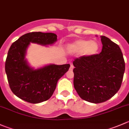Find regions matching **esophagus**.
I'll list each match as a JSON object with an SVG mask.
<instances>
[{
  "mask_svg": "<svg viewBox=\"0 0 129 129\" xmlns=\"http://www.w3.org/2000/svg\"><path fill=\"white\" fill-rule=\"evenodd\" d=\"M73 69H74V66L72 64H71V67H70V70H71V71H72V70H73Z\"/></svg>",
  "mask_w": 129,
  "mask_h": 129,
  "instance_id": "34e87169",
  "label": "esophagus"
}]
</instances>
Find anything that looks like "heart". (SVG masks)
I'll return each instance as SVG.
<instances>
[{
  "instance_id": "heart-1",
  "label": "heart",
  "mask_w": 129,
  "mask_h": 129,
  "mask_svg": "<svg viewBox=\"0 0 129 129\" xmlns=\"http://www.w3.org/2000/svg\"><path fill=\"white\" fill-rule=\"evenodd\" d=\"M68 49L72 53H82L84 56H92L96 54L99 49V45L96 41L78 40L68 46Z\"/></svg>"
}]
</instances>
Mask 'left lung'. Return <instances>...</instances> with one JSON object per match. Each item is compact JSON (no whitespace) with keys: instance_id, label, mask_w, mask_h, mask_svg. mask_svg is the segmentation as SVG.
<instances>
[{"instance_id":"obj_1","label":"left lung","mask_w":129,"mask_h":129,"mask_svg":"<svg viewBox=\"0 0 129 129\" xmlns=\"http://www.w3.org/2000/svg\"><path fill=\"white\" fill-rule=\"evenodd\" d=\"M100 54L81 56L73 62L74 86L79 96L90 103H100L120 88L125 61L119 46L105 36Z\"/></svg>"}]
</instances>
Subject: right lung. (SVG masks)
I'll return each instance as SVG.
<instances>
[{
    "label": "right lung",
    "instance_id": "add662e5",
    "mask_svg": "<svg viewBox=\"0 0 129 129\" xmlns=\"http://www.w3.org/2000/svg\"><path fill=\"white\" fill-rule=\"evenodd\" d=\"M57 40V36L54 33L31 32L21 36L11 45L5 70L11 91L20 99L31 103L48 100L53 94L58 79L68 71L69 64H50L35 70L25 59L30 43L48 45Z\"/></svg>",
    "mask_w": 129,
    "mask_h": 129
}]
</instances>
